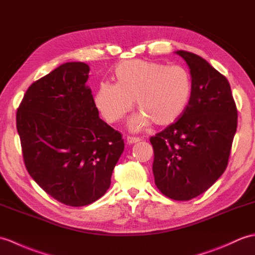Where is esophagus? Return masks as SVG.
Masks as SVG:
<instances>
[{"instance_id":"34e87169","label":"esophagus","mask_w":255,"mask_h":255,"mask_svg":"<svg viewBox=\"0 0 255 255\" xmlns=\"http://www.w3.org/2000/svg\"><path fill=\"white\" fill-rule=\"evenodd\" d=\"M141 139L140 138H137V137H130V135H128L127 137V142L130 144V143H137V142H139Z\"/></svg>"}]
</instances>
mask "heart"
<instances>
[{
	"label": "heart",
	"mask_w": 255,
	"mask_h": 255,
	"mask_svg": "<svg viewBox=\"0 0 255 255\" xmlns=\"http://www.w3.org/2000/svg\"><path fill=\"white\" fill-rule=\"evenodd\" d=\"M115 75L117 82H101L94 99L109 123L122 120L135 100L140 113L130 118V129L143 128L149 121L168 125L183 113L190 100L191 77L179 65L130 60L118 64Z\"/></svg>",
	"instance_id": "1"
}]
</instances>
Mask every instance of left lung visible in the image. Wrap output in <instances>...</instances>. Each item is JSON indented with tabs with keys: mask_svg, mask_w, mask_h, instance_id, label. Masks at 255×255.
Instances as JSON below:
<instances>
[{
	"mask_svg": "<svg viewBox=\"0 0 255 255\" xmlns=\"http://www.w3.org/2000/svg\"><path fill=\"white\" fill-rule=\"evenodd\" d=\"M190 68L192 91L179 120L150 138L157 189L188 201L214 185L227 167L238 112L226 77L204 58L177 51Z\"/></svg>",
	"mask_w": 255,
	"mask_h": 255,
	"instance_id": "left-lung-1",
	"label": "left lung"
}]
</instances>
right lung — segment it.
<instances>
[{
	"label": "right lung",
	"mask_w": 255,
	"mask_h": 255,
	"mask_svg": "<svg viewBox=\"0 0 255 255\" xmlns=\"http://www.w3.org/2000/svg\"><path fill=\"white\" fill-rule=\"evenodd\" d=\"M89 70L81 62L58 66L28 88L16 114L29 175L69 206L104 195L125 147L122 133L99 117Z\"/></svg>",
	"instance_id": "1"
}]
</instances>
